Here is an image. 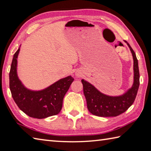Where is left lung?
Segmentation results:
<instances>
[{
    "mask_svg": "<svg viewBox=\"0 0 151 151\" xmlns=\"http://www.w3.org/2000/svg\"><path fill=\"white\" fill-rule=\"evenodd\" d=\"M132 52L134 59V81L131 88L120 96H109L101 93L88 82L81 80L87 108L92 114L99 116H116L125 112L136 99L139 86V72L136 53L125 41Z\"/></svg>",
    "mask_w": 151,
    "mask_h": 151,
    "instance_id": "8db88e82",
    "label": "left lung"
}]
</instances>
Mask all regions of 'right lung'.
Instances as JSON below:
<instances>
[{"label": "right lung", "mask_w": 151, "mask_h": 151, "mask_svg": "<svg viewBox=\"0 0 151 151\" xmlns=\"http://www.w3.org/2000/svg\"><path fill=\"white\" fill-rule=\"evenodd\" d=\"M20 49L14 55L10 71V88L12 96L19 108L30 117L44 119L57 115L63 107L64 95L73 81L71 76L61 79L50 87L40 91L26 88L17 75V56Z\"/></svg>", "instance_id": "right-lung-1"}]
</instances>
